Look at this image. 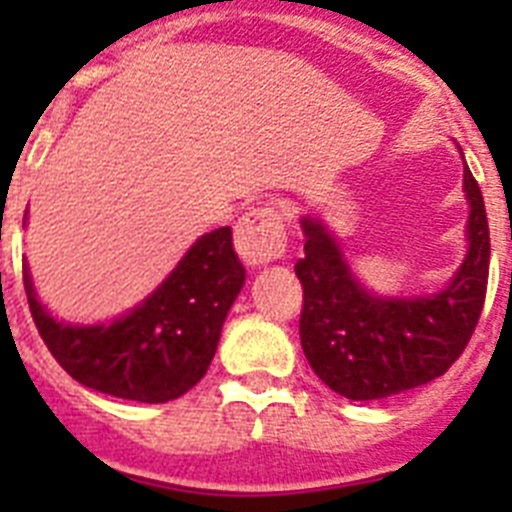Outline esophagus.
Masks as SVG:
<instances>
[{"label": "esophagus", "mask_w": 512, "mask_h": 512, "mask_svg": "<svg viewBox=\"0 0 512 512\" xmlns=\"http://www.w3.org/2000/svg\"><path fill=\"white\" fill-rule=\"evenodd\" d=\"M235 248L248 264H271L284 256L287 248V228L279 207H256L241 217L235 225Z\"/></svg>", "instance_id": "obj_1"}]
</instances>
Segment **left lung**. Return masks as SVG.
Returning <instances> with one entry per match:
<instances>
[{
	"instance_id": "left-lung-1",
	"label": "left lung",
	"mask_w": 512,
	"mask_h": 512,
	"mask_svg": "<svg viewBox=\"0 0 512 512\" xmlns=\"http://www.w3.org/2000/svg\"><path fill=\"white\" fill-rule=\"evenodd\" d=\"M469 200L467 259L431 297H377L354 279L336 238L302 220L305 256L300 341L312 372L348 400H382L449 372L479 323L490 274V225L482 189L464 169Z\"/></svg>"
}]
</instances>
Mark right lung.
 Instances as JSON below:
<instances>
[{"label": "right lung", "mask_w": 512, "mask_h": 512, "mask_svg": "<svg viewBox=\"0 0 512 512\" xmlns=\"http://www.w3.org/2000/svg\"><path fill=\"white\" fill-rule=\"evenodd\" d=\"M35 328L79 384L135 402H169L205 377L225 315L246 282L230 228L202 235L161 287L110 325L58 323L35 297L22 261Z\"/></svg>", "instance_id": "right-lung-1"}]
</instances>
